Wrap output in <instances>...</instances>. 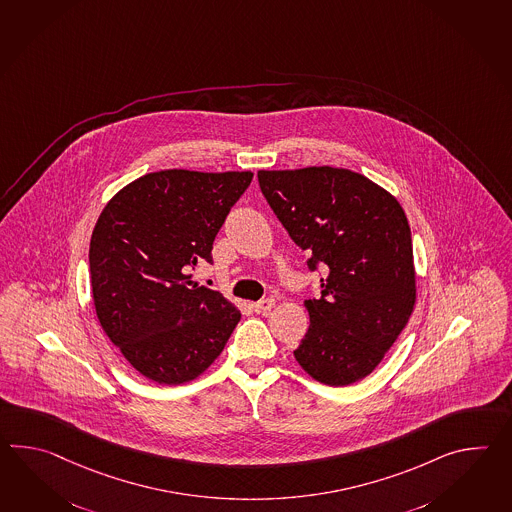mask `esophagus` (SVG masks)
<instances>
[{"label":"esophagus","mask_w":512,"mask_h":512,"mask_svg":"<svg viewBox=\"0 0 512 512\" xmlns=\"http://www.w3.org/2000/svg\"><path fill=\"white\" fill-rule=\"evenodd\" d=\"M273 305H275L273 299H262V301H257V303H251V308L257 314H266L268 310H272Z\"/></svg>","instance_id":"34e87169"}]
</instances>
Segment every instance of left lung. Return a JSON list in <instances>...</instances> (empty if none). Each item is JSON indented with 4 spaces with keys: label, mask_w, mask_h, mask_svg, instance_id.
<instances>
[{
    "label": "left lung",
    "mask_w": 512,
    "mask_h": 512,
    "mask_svg": "<svg viewBox=\"0 0 512 512\" xmlns=\"http://www.w3.org/2000/svg\"><path fill=\"white\" fill-rule=\"evenodd\" d=\"M273 213L308 268L323 266L321 297L307 299L305 338L294 356L327 386L375 371L408 325L417 286L408 218L397 198L364 174L334 167L259 171Z\"/></svg>",
    "instance_id": "obj_1"
}]
</instances>
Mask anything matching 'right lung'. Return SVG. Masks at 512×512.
Masks as SVG:
<instances>
[{"instance_id": "right-lung-1", "label": "right lung", "mask_w": 512, "mask_h": 512, "mask_svg": "<svg viewBox=\"0 0 512 512\" xmlns=\"http://www.w3.org/2000/svg\"><path fill=\"white\" fill-rule=\"evenodd\" d=\"M250 171L150 172L106 204L90 240L93 305L137 373L165 386L202 375L224 351L240 310L191 281L211 262L218 229Z\"/></svg>"}]
</instances>
